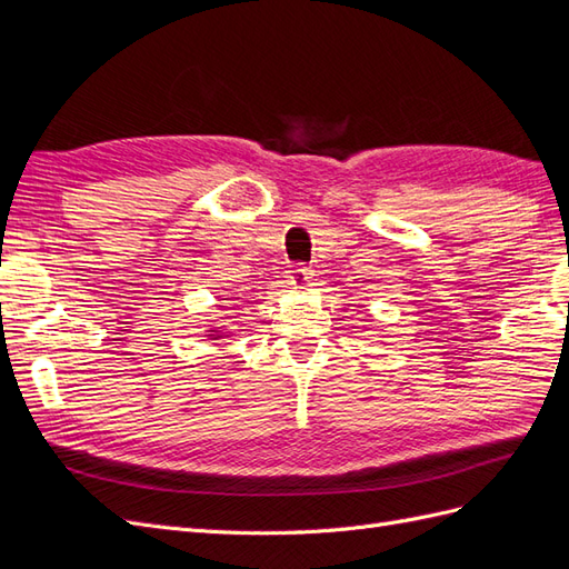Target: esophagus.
<instances>
[{"label":"esophagus","mask_w":569,"mask_h":569,"mask_svg":"<svg viewBox=\"0 0 569 569\" xmlns=\"http://www.w3.org/2000/svg\"><path fill=\"white\" fill-rule=\"evenodd\" d=\"M308 282H311V268L297 266V268L289 270V284L291 287H306Z\"/></svg>","instance_id":"1"}]
</instances>
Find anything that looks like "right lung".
Listing matches in <instances>:
<instances>
[{
  "label": "right lung",
  "mask_w": 569,
  "mask_h": 569,
  "mask_svg": "<svg viewBox=\"0 0 569 569\" xmlns=\"http://www.w3.org/2000/svg\"><path fill=\"white\" fill-rule=\"evenodd\" d=\"M226 335H228V332H222L220 327H211L209 335H206V337H211V339H226Z\"/></svg>",
  "instance_id": "1"
}]
</instances>
